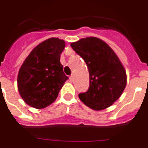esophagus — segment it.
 <instances>
[{
    "label": "esophagus",
    "instance_id": "obj_1",
    "mask_svg": "<svg viewBox=\"0 0 148 148\" xmlns=\"http://www.w3.org/2000/svg\"><path fill=\"white\" fill-rule=\"evenodd\" d=\"M69 79H70L71 82H73V81H74V76H73V75H72L70 77H69Z\"/></svg>",
    "mask_w": 148,
    "mask_h": 148
}]
</instances>
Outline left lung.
Wrapping results in <instances>:
<instances>
[{
    "instance_id": "8db88e82",
    "label": "left lung",
    "mask_w": 148,
    "mask_h": 148,
    "mask_svg": "<svg viewBox=\"0 0 148 148\" xmlns=\"http://www.w3.org/2000/svg\"><path fill=\"white\" fill-rule=\"evenodd\" d=\"M70 45L83 58L90 73L89 90L79 94L80 100L94 110L110 106L127 85L126 71L117 56L106 42L96 37L81 38Z\"/></svg>"
}]
</instances>
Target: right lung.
<instances>
[{
    "instance_id": "1",
    "label": "right lung",
    "mask_w": 148,
    "mask_h": 148,
    "mask_svg": "<svg viewBox=\"0 0 148 148\" xmlns=\"http://www.w3.org/2000/svg\"><path fill=\"white\" fill-rule=\"evenodd\" d=\"M65 41L51 38L38 45L25 58L18 75L21 97L29 106L43 109L56 99L68 79L60 62Z\"/></svg>"
}]
</instances>
